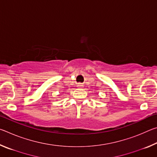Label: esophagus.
I'll return each instance as SVG.
<instances>
[{"label":"esophagus","mask_w":157,"mask_h":157,"mask_svg":"<svg viewBox=\"0 0 157 157\" xmlns=\"http://www.w3.org/2000/svg\"><path fill=\"white\" fill-rule=\"evenodd\" d=\"M82 86H83V85H82L81 83H78V86H79V87H82Z\"/></svg>","instance_id":"34e87169"}]
</instances>
